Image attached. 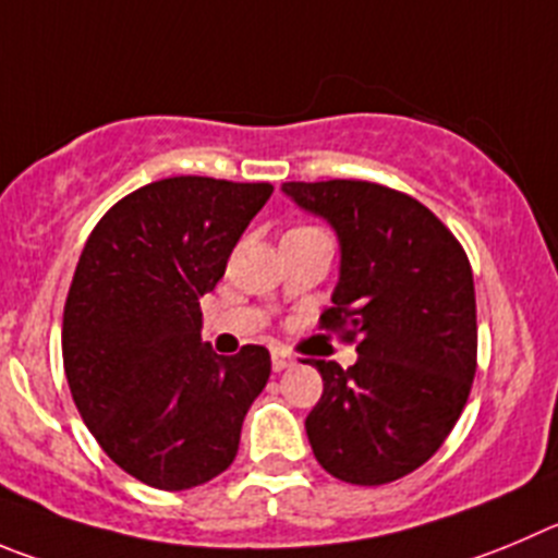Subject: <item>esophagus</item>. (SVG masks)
Segmentation results:
<instances>
[{"mask_svg":"<svg viewBox=\"0 0 558 558\" xmlns=\"http://www.w3.org/2000/svg\"><path fill=\"white\" fill-rule=\"evenodd\" d=\"M291 366H294V357H291V355H286V352H272V368H275V372H286V368H291Z\"/></svg>","mask_w":558,"mask_h":558,"instance_id":"34e87169","label":"esophagus"}]
</instances>
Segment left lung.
<instances>
[{"label":"left lung","instance_id":"left-lung-1","mask_svg":"<svg viewBox=\"0 0 558 558\" xmlns=\"http://www.w3.org/2000/svg\"><path fill=\"white\" fill-rule=\"evenodd\" d=\"M283 192L341 244L322 327L357 338V363L314 361L322 399L305 418L330 476L388 484L435 454L476 374V294L468 255L424 203L372 181H289Z\"/></svg>","mask_w":558,"mask_h":558}]
</instances>
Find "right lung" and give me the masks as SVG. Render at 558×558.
<instances>
[{"instance_id":"obj_1","label":"right lung","mask_w":558,"mask_h":558,"mask_svg":"<svg viewBox=\"0 0 558 558\" xmlns=\"http://www.w3.org/2000/svg\"><path fill=\"white\" fill-rule=\"evenodd\" d=\"M272 184L175 175L114 203L87 236L62 314L76 410L109 460L156 490L220 476L272 361L201 341V296L226 275Z\"/></svg>"}]
</instances>
